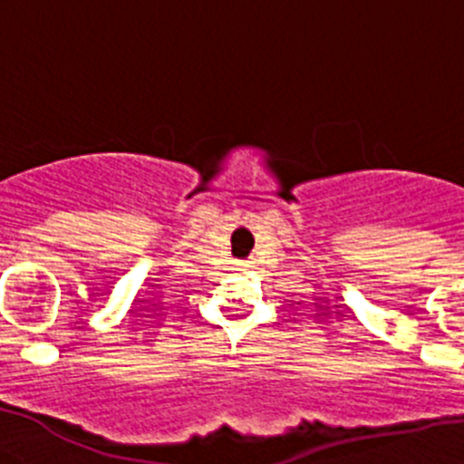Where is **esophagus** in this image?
I'll return each instance as SVG.
<instances>
[{
	"label": "esophagus",
	"instance_id": "34e87169",
	"mask_svg": "<svg viewBox=\"0 0 464 464\" xmlns=\"http://www.w3.org/2000/svg\"><path fill=\"white\" fill-rule=\"evenodd\" d=\"M242 267H245V265H242Z\"/></svg>",
	"mask_w": 464,
	"mask_h": 464
}]
</instances>
